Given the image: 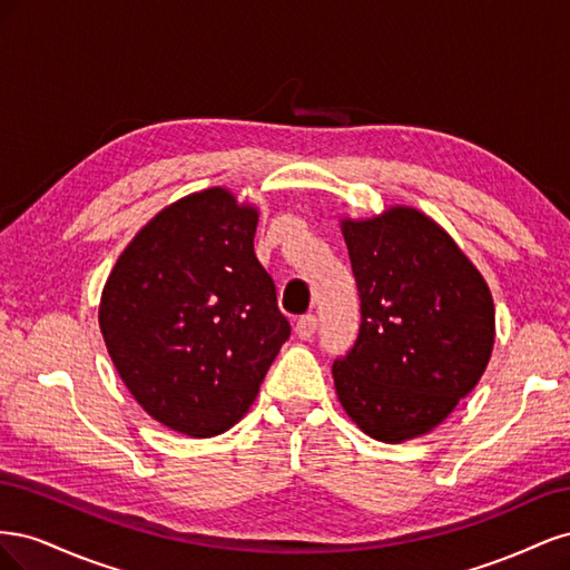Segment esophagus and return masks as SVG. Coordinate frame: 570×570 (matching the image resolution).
I'll use <instances>...</instances> for the list:
<instances>
[{"label":"esophagus","mask_w":570,"mask_h":570,"mask_svg":"<svg viewBox=\"0 0 570 570\" xmlns=\"http://www.w3.org/2000/svg\"><path fill=\"white\" fill-rule=\"evenodd\" d=\"M316 327H318V321H316V316H314V314L299 316V318L295 321V333H297V337H302V340H308V337H312V335L316 333Z\"/></svg>","instance_id":"obj_1"}]
</instances>
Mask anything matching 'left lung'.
Segmentation results:
<instances>
[{"mask_svg":"<svg viewBox=\"0 0 570 570\" xmlns=\"http://www.w3.org/2000/svg\"><path fill=\"white\" fill-rule=\"evenodd\" d=\"M342 233L361 327L354 347L333 364L340 402L381 442L425 435L488 368L490 287L454 239L409 206L342 220Z\"/></svg>","mask_w":570,"mask_h":570,"instance_id":"left-lung-1","label":"left lung"}]
</instances>
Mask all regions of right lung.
<instances>
[{
    "label": "right lung",
    "mask_w": 570,
    "mask_h": 570,
    "mask_svg": "<svg viewBox=\"0 0 570 570\" xmlns=\"http://www.w3.org/2000/svg\"><path fill=\"white\" fill-rule=\"evenodd\" d=\"M256 220L223 187L183 197L135 235L101 292L118 375L151 419L189 438L243 419L289 337L254 254Z\"/></svg>",
    "instance_id": "obj_1"
}]
</instances>
